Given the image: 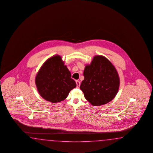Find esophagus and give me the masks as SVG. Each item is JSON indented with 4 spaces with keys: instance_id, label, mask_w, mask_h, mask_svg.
<instances>
[{
    "instance_id": "obj_1",
    "label": "esophagus",
    "mask_w": 153,
    "mask_h": 153,
    "mask_svg": "<svg viewBox=\"0 0 153 153\" xmlns=\"http://www.w3.org/2000/svg\"><path fill=\"white\" fill-rule=\"evenodd\" d=\"M76 85H77V87L79 88V86H80V84H81L80 82L79 81H76Z\"/></svg>"
}]
</instances>
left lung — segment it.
<instances>
[{
  "mask_svg": "<svg viewBox=\"0 0 153 153\" xmlns=\"http://www.w3.org/2000/svg\"><path fill=\"white\" fill-rule=\"evenodd\" d=\"M83 76L80 89L92 105H104L115 97L120 78L115 68L107 58L95 56L91 64L85 66Z\"/></svg>",
  "mask_w": 153,
  "mask_h": 153,
  "instance_id": "obj_1",
  "label": "left lung"
}]
</instances>
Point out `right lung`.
<instances>
[{
  "label": "right lung",
  "mask_w": 153,
  "mask_h": 153,
  "mask_svg": "<svg viewBox=\"0 0 153 153\" xmlns=\"http://www.w3.org/2000/svg\"><path fill=\"white\" fill-rule=\"evenodd\" d=\"M35 83L41 97L52 103L65 100L76 87L60 55L53 56L44 62L38 72Z\"/></svg>",
  "instance_id": "obj_1"
}]
</instances>
